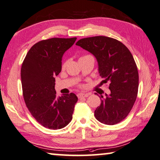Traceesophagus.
<instances>
[{
  "label": "esophagus",
  "mask_w": 160,
  "mask_h": 160,
  "mask_svg": "<svg viewBox=\"0 0 160 160\" xmlns=\"http://www.w3.org/2000/svg\"><path fill=\"white\" fill-rule=\"evenodd\" d=\"M89 93H78V98H87L89 96Z\"/></svg>",
  "instance_id": "obj_1"
}]
</instances>
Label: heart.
Wrapping results in <instances>:
<instances>
[{
    "mask_svg": "<svg viewBox=\"0 0 160 160\" xmlns=\"http://www.w3.org/2000/svg\"><path fill=\"white\" fill-rule=\"evenodd\" d=\"M65 65H66V63H64L63 65H62V67H65Z\"/></svg>",
    "mask_w": 160,
    "mask_h": 160,
    "instance_id": "obj_1",
    "label": "heart"
}]
</instances>
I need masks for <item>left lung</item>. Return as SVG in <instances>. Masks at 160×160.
<instances>
[{"instance_id": "left-lung-1", "label": "left lung", "mask_w": 160, "mask_h": 160, "mask_svg": "<svg viewBox=\"0 0 160 160\" xmlns=\"http://www.w3.org/2000/svg\"><path fill=\"white\" fill-rule=\"evenodd\" d=\"M76 45L96 58L100 76L104 83H110V93L105 98L100 96L101 103L95 117L108 125L122 122L132 109L138 93V72L132 54L122 42L107 36L82 38Z\"/></svg>"}]
</instances>
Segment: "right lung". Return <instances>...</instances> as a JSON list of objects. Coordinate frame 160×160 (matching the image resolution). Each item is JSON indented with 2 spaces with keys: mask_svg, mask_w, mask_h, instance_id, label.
Listing matches in <instances>:
<instances>
[{
  "mask_svg": "<svg viewBox=\"0 0 160 160\" xmlns=\"http://www.w3.org/2000/svg\"><path fill=\"white\" fill-rule=\"evenodd\" d=\"M77 38H52L31 48L21 68L23 96L27 107L44 127L60 129L71 122L78 98L74 93L58 96L55 76L62 70L64 53Z\"/></svg>",
  "mask_w": 160,
  "mask_h": 160,
  "instance_id": "right-lung-1",
  "label": "right lung"
}]
</instances>
